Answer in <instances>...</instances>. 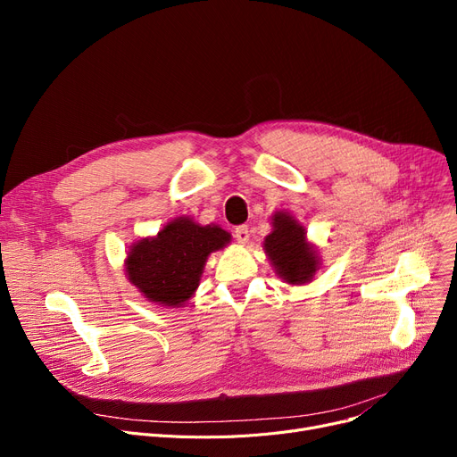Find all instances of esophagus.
I'll list each match as a JSON object with an SVG mask.
<instances>
[{
  "instance_id": "esophagus-1",
  "label": "esophagus",
  "mask_w": 457,
  "mask_h": 457,
  "mask_svg": "<svg viewBox=\"0 0 457 457\" xmlns=\"http://www.w3.org/2000/svg\"><path fill=\"white\" fill-rule=\"evenodd\" d=\"M233 235H235V238H237V243L246 245L248 238H250V229H248V226H237Z\"/></svg>"
}]
</instances>
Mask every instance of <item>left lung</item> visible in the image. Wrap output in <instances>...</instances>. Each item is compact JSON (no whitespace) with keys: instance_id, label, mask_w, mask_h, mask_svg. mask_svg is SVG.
<instances>
[{"instance_id":"left-lung-1","label":"left lung","mask_w":457,"mask_h":457,"mask_svg":"<svg viewBox=\"0 0 457 457\" xmlns=\"http://www.w3.org/2000/svg\"><path fill=\"white\" fill-rule=\"evenodd\" d=\"M274 231L265 238V250L276 272L291 285L311 281L319 267L315 250L305 241V229L291 214H274Z\"/></svg>"}]
</instances>
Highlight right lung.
Returning a JSON list of instances; mask_svg holds the SVG:
<instances>
[{"label":"right lung","mask_w":457,"mask_h":457,"mask_svg":"<svg viewBox=\"0 0 457 457\" xmlns=\"http://www.w3.org/2000/svg\"><path fill=\"white\" fill-rule=\"evenodd\" d=\"M229 241L231 235L219 226H198L190 219H176L157 237L133 245L126 272L150 302L168 307L183 305L196 291L207 255Z\"/></svg>","instance_id":"1"}]
</instances>
